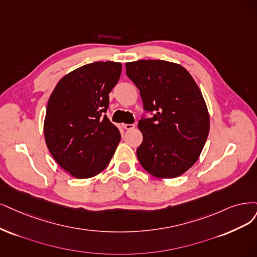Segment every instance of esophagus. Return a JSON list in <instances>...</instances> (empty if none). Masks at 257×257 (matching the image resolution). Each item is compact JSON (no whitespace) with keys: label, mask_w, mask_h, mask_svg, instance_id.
<instances>
[{"label":"esophagus","mask_w":257,"mask_h":257,"mask_svg":"<svg viewBox=\"0 0 257 257\" xmlns=\"http://www.w3.org/2000/svg\"><path fill=\"white\" fill-rule=\"evenodd\" d=\"M121 126L123 129H126V130H132L136 127L135 123H122Z\"/></svg>","instance_id":"obj_1"}]
</instances>
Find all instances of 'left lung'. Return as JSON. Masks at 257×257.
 I'll use <instances>...</instances> for the list:
<instances>
[{
  "label": "left lung",
  "mask_w": 257,
  "mask_h": 257,
  "mask_svg": "<svg viewBox=\"0 0 257 257\" xmlns=\"http://www.w3.org/2000/svg\"><path fill=\"white\" fill-rule=\"evenodd\" d=\"M126 74L140 90L144 111L154 115L139 120L141 165L158 178L181 176L196 163L210 131L200 89L183 66L164 60L128 62Z\"/></svg>",
  "instance_id": "1"
}]
</instances>
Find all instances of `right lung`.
Returning <instances> with one entry per match:
<instances>
[{
    "label": "right lung",
    "mask_w": 257,
    "mask_h": 257,
    "mask_svg": "<svg viewBox=\"0 0 257 257\" xmlns=\"http://www.w3.org/2000/svg\"><path fill=\"white\" fill-rule=\"evenodd\" d=\"M121 73L119 62H93L65 75L46 107L45 143L53 158L77 179L98 175L120 141L109 120V93Z\"/></svg>",
    "instance_id": "right-lung-1"
}]
</instances>
